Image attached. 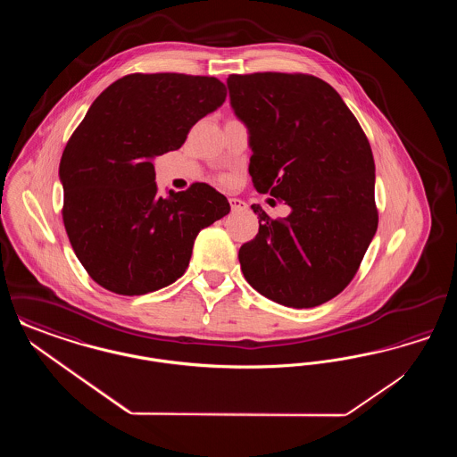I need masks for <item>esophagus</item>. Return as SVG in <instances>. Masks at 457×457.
Instances as JSON below:
<instances>
[{
  "label": "esophagus",
  "instance_id": "esophagus-1",
  "mask_svg": "<svg viewBox=\"0 0 457 457\" xmlns=\"http://www.w3.org/2000/svg\"><path fill=\"white\" fill-rule=\"evenodd\" d=\"M229 205H231V211H233V212H237V211H245V209L248 207L241 198H237V196H231V198H229Z\"/></svg>",
  "mask_w": 457,
  "mask_h": 457
}]
</instances>
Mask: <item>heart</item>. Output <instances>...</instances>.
Returning <instances> with one entry per match:
<instances>
[{
  "instance_id": "heart-1",
  "label": "heart",
  "mask_w": 457,
  "mask_h": 457,
  "mask_svg": "<svg viewBox=\"0 0 457 457\" xmlns=\"http://www.w3.org/2000/svg\"><path fill=\"white\" fill-rule=\"evenodd\" d=\"M219 181H220V183H229L231 179H229L228 176H219Z\"/></svg>"
}]
</instances>
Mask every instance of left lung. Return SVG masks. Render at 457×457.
<instances>
[{"mask_svg": "<svg viewBox=\"0 0 457 457\" xmlns=\"http://www.w3.org/2000/svg\"><path fill=\"white\" fill-rule=\"evenodd\" d=\"M228 88L250 131L255 188L293 209L279 219L253 209L259 233L239 248L243 276L276 303H326L351 283L378 226L369 138L341 96L313 75H229Z\"/></svg>", "mask_w": 457, "mask_h": 457, "instance_id": "1", "label": "left lung"}]
</instances>
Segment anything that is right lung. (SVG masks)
<instances>
[{"label":"right lung","mask_w":457,"mask_h":457,"mask_svg":"<svg viewBox=\"0 0 457 457\" xmlns=\"http://www.w3.org/2000/svg\"><path fill=\"white\" fill-rule=\"evenodd\" d=\"M216 77L130 73L112 82L71 133L60 162L63 224L88 276L138 296L181 278L200 229L229 212L205 183L157 195L153 159L179 149L226 101Z\"/></svg>","instance_id":"obj_1"}]
</instances>
